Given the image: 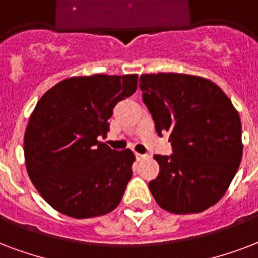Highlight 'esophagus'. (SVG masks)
Wrapping results in <instances>:
<instances>
[{
  "mask_svg": "<svg viewBox=\"0 0 258 258\" xmlns=\"http://www.w3.org/2000/svg\"><path fill=\"white\" fill-rule=\"evenodd\" d=\"M136 159L137 160H143V159H145L147 158V155H144V154H139V152H136Z\"/></svg>",
  "mask_w": 258,
  "mask_h": 258,
  "instance_id": "esophagus-1",
  "label": "esophagus"
}]
</instances>
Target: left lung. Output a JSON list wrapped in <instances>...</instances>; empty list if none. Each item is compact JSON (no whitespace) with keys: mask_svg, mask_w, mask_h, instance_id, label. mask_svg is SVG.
<instances>
[{"mask_svg":"<svg viewBox=\"0 0 258 258\" xmlns=\"http://www.w3.org/2000/svg\"><path fill=\"white\" fill-rule=\"evenodd\" d=\"M143 100L158 135L168 132L173 155H154L159 175L148 183L160 208L199 214L227 191L242 160L241 118L208 79L182 73L140 76Z\"/></svg>","mask_w":258,"mask_h":258,"instance_id":"1","label":"left lung"}]
</instances>
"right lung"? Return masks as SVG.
<instances>
[{
    "instance_id": "1",
    "label": "right lung",
    "mask_w": 258,
    "mask_h": 258,
    "mask_svg": "<svg viewBox=\"0 0 258 258\" xmlns=\"http://www.w3.org/2000/svg\"><path fill=\"white\" fill-rule=\"evenodd\" d=\"M137 75L73 76L38 100L24 133L31 182L61 214L102 216L121 203L135 155L111 150L107 136L113 108L137 90Z\"/></svg>"
}]
</instances>
